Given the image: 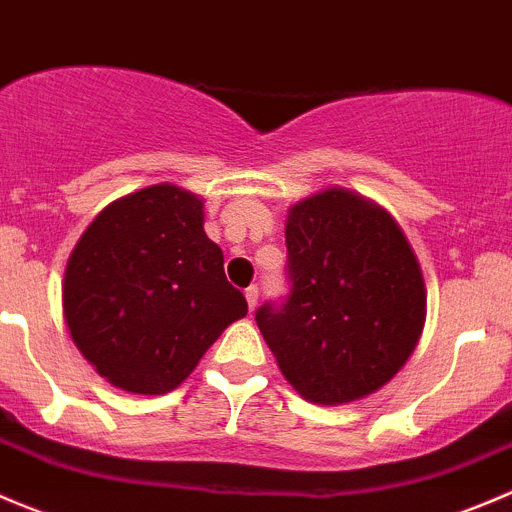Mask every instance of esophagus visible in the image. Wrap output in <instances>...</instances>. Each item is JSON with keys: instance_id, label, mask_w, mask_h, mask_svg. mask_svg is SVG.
I'll return each instance as SVG.
<instances>
[{"instance_id": "obj_1", "label": "esophagus", "mask_w": 512, "mask_h": 512, "mask_svg": "<svg viewBox=\"0 0 512 512\" xmlns=\"http://www.w3.org/2000/svg\"><path fill=\"white\" fill-rule=\"evenodd\" d=\"M244 296H246V303H249V308H251V311H254L256 303H258V288L256 286H249L244 291Z\"/></svg>"}]
</instances>
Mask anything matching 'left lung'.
<instances>
[{
    "mask_svg": "<svg viewBox=\"0 0 512 512\" xmlns=\"http://www.w3.org/2000/svg\"><path fill=\"white\" fill-rule=\"evenodd\" d=\"M281 303L256 323L303 398L351 403L403 368L426 321L421 266L396 221L346 189L298 201L286 221Z\"/></svg>",
    "mask_w": 512,
    "mask_h": 512,
    "instance_id": "obj_1",
    "label": "left lung"
}]
</instances>
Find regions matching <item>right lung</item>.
Returning a JSON list of instances; mask_svg holds the SVG:
<instances>
[{"label": "right lung", "instance_id": "obj_1", "mask_svg": "<svg viewBox=\"0 0 512 512\" xmlns=\"http://www.w3.org/2000/svg\"><path fill=\"white\" fill-rule=\"evenodd\" d=\"M246 313L224 254L204 234V204L171 184L106 206L64 273L74 343L99 376L131 393L174 391Z\"/></svg>", "mask_w": 512, "mask_h": 512}]
</instances>
